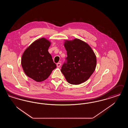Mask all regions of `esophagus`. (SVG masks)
<instances>
[{"mask_svg": "<svg viewBox=\"0 0 128 128\" xmlns=\"http://www.w3.org/2000/svg\"><path fill=\"white\" fill-rule=\"evenodd\" d=\"M61 65V63H57L56 64V66L58 68H60V66Z\"/></svg>", "mask_w": 128, "mask_h": 128, "instance_id": "esophagus-1", "label": "esophagus"}]
</instances>
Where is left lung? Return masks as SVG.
Here are the masks:
<instances>
[{
    "mask_svg": "<svg viewBox=\"0 0 128 128\" xmlns=\"http://www.w3.org/2000/svg\"><path fill=\"white\" fill-rule=\"evenodd\" d=\"M64 47L67 51V63L61 72L67 82L78 85L88 79L96 66V57L90 46L79 39L65 40Z\"/></svg>",
    "mask_w": 128,
    "mask_h": 128,
    "instance_id": "8db88e82",
    "label": "left lung"
}]
</instances>
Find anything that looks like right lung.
Here are the masks:
<instances>
[{"label": "right lung", "instance_id": "1", "mask_svg": "<svg viewBox=\"0 0 128 128\" xmlns=\"http://www.w3.org/2000/svg\"><path fill=\"white\" fill-rule=\"evenodd\" d=\"M50 45L46 38L38 39L25 49L22 56L21 64L24 73L37 82L46 79L56 67L48 51Z\"/></svg>", "mask_w": 128, "mask_h": 128}]
</instances>
